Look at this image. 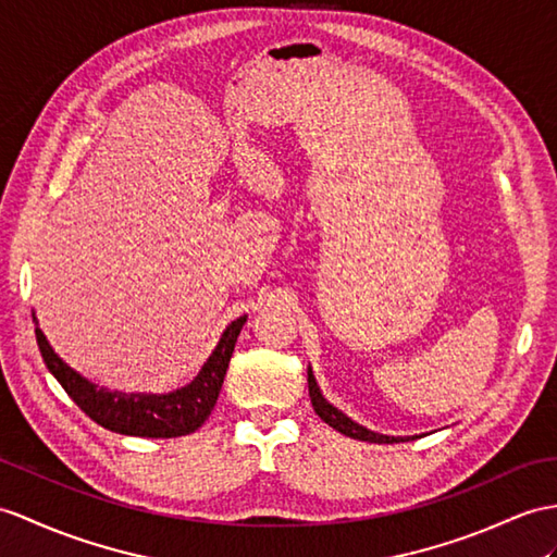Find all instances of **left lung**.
<instances>
[{
  "mask_svg": "<svg viewBox=\"0 0 557 557\" xmlns=\"http://www.w3.org/2000/svg\"><path fill=\"white\" fill-rule=\"evenodd\" d=\"M307 383H309V397H311V406H314L317 416L323 420V423H329L333 430L343 432V435L351 437V440H361V442H373V444H392V442H406L409 437H389V435H381V432H373L369 428H363L355 420L347 418L343 411H337L333 404H329L323 399L321 389L317 385V377L311 373V369L307 371Z\"/></svg>",
  "mask_w": 557,
  "mask_h": 557,
  "instance_id": "8db88e82",
  "label": "left lung"
}]
</instances>
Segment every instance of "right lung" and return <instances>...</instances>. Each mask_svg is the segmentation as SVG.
I'll return each instance as SVG.
<instances>
[{"label":"right lung","mask_w":557,"mask_h":557,"mask_svg":"<svg viewBox=\"0 0 557 557\" xmlns=\"http://www.w3.org/2000/svg\"><path fill=\"white\" fill-rule=\"evenodd\" d=\"M246 319L248 317H238L236 321L226 325V331L222 333L210 359L202 363V369L188 385L168 392V395H146V392H129L127 395V392H111L108 387L94 385L85 375L73 371L71 366L51 349L33 314L35 337L47 369L67 392V397H71L94 423H99L101 428L111 432H120V435L165 440L191 435V432H196L206 423L214 409L216 397H220L228 361H232L234 347Z\"/></svg>","instance_id":"add662e5"}]
</instances>
